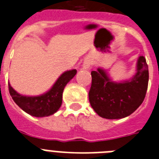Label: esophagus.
Returning a JSON list of instances; mask_svg holds the SVG:
<instances>
[{
  "instance_id": "esophagus-1",
  "label": "esophagus",
  "mask_w": 159,
  "mask_h": 159,
  "mask_svg": "<svg viewBox=\"0 0 159 159\" xmlns=\"http://www.w3.org/2000/svg\"><path fill=\"white\" fill-rule=\"evenodd\" d=\"M91 68V61L89 60H85L83 63L84 70H89Z\"/></svg>"
}]
</instances>
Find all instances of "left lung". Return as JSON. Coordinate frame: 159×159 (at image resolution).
Returning a JSON list of instances; mask_svg holds the SVG:
<instances>
[{
    "mask_svg": "<svg viewBox=\"0 0 159 159\" xmlns=\"http://www.w3.org/2000/svg\"><path fill=\"white\" fill-rule=\"evenodd\" d=\"M92 84L89 92L91 107L104 119H123L133 114L143 101L148 84L146 59L139 56L136 73L132 78L115 82L103 68L91 72Z\"/></svg>",
    "mask_w": 159,
    "mask_h": 159,
    "instance_id": "8db88e82",
    "label": "left lung"
}]
</instances>
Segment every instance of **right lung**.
Returning a JSON list of instances; mask_svg holds the SVG:
<instances>
[{"mask_svg": "<svg viewBox=\"0 0 159 159\" xmlns=\"http://www.w3.org/2000/svg\"><path fill=\"white\" fill-rule=\"evenodd\" d=\"M76 70L64 72L55 81L50 89L37 96H26L17 93L9 83V92L15 103L30 115L37 118L52 115L59 110L62 104V93L66 85L75 77Z\"/></svg>", "mask_w": 159, "mask_h": 159, "instance_id": "right-lung-1", "label": "right lung"}]
</instances>
